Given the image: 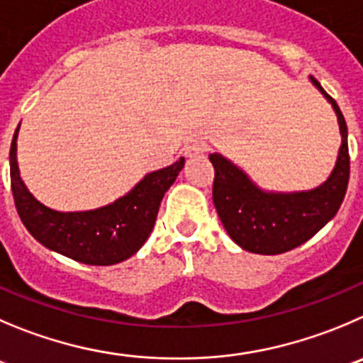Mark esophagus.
I'll list each match as a JSON object with an SVG mask.
<instances>
[{
    "instance_id": "obj_1",
    "label": "esophagus",
    "mask_w": 363,
    "mask_h": 363,
    "mask_svg": "<svg viewBox=\"0 0 363 363\" xmlns=\"http://www.w3.org/2000/svg\"><path fill=\"white\" fill-rule=\"evenodd\" d=\"M206 151V144L201 143V140H196V143L189 144L187 150H185V155L187 157H201V155H205Z\"/></svg>"
}]
</instances>
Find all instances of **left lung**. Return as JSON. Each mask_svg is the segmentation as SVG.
<instances>
[{
  "label": "left lung",
  "mask_w": 363,
  "mask_h": 363,
  "mask_svg": "<svg viewBox=\"0 0 363 363\" xmlns=\"http://www.w3.org/2000/svg\"><path fill=\"white\" fill-rule=\"evenodd\" d=\"M310 84L324 96L337 116L340 147L323 184L308 191H265L251 176L220 153L210 155L216 169L213 205L224 230L237 246L257 255H279L301 246L330 223L344 201L350 179L347 126L339 105L319 82Z\"/></svg>",
  "instance_id": "left-lung-1"
}]
</instances>
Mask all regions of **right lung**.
Segmentation results:
<instances>
[{"mask_svg": "<svg viewBox=\"0 0 363 363\" xmlns=\"http://www.w3.org/2000/svg\"><path fill=\"white\" fill-rule=\"evenodd\" d=\"M19 126L10 146V184L17 213L30 235L50 251L87 265H113L135 255L150 237L162 198L184 169L185 158L147 172L113 203L80 212H60L40 203L21 178Z\"/></svg>", "mask_w": 363, "mask_h": 363, "instance_id": "right-lung-1", "label": "right lung"}]
</instances>
